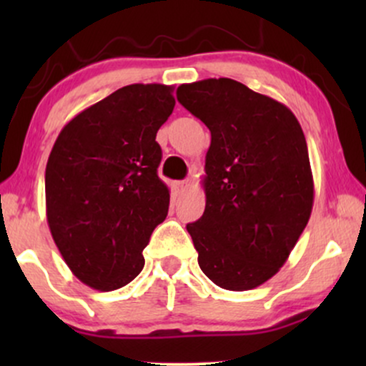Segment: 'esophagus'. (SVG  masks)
Listing matches in <instances>:
<instances>
[{"label": "esophagus", "mask_w": 366, "mask_h": 366, "mask_svg": "<svg viewBox=\"0 0 366 366\" xmlns=\"http://www.w3.org/2000/svg\"><path fill=\"white\" fill-rule=\"evenodd\" d=\"M174 187L177 192H186L191 187V180H177V182H174Z\"/></svg>", "instance_id": "obj_1"}]
</instances>
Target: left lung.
I'll return each instance as SVG.
<instances>
[{
    "label": "left lung",
    "mask_w": 366,
    "mask_h": 366,
    "mask_svg": "<svg viewBox=\"0 0 366 366\" xmlns=\"http://www.w3.org/2000/svg\"><path fill=\"white\" fill-rule=\"evenodd\" d=\"M177 99L212 132L207 207L187 224L203 274L227 291H249L287 262L313 208L303 129L270 96L232 79L182 84Z\"/></svg>",
    "instance_id": "left-lung-1"
}]
</instances>
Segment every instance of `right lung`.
Masks as SVG:
<instances>
[{
  "mask_svg": "<svg viewBox=\"0 0 366 366\" xmlns=\"http://www.w3.org/2000/svg\"><path fill=\"white\" fill-rule=\"evenodd\" d=\"M174 86L130 84L75 115L46 165V218L81 282L115 291L144 267L142 249L169 213L158 177V129L175 107Z\"/></svg>",
  "mask_w": 366,
  "mask_h": 366,
  "instance_id": "1",
  "label": "right lung"
}]
</instances>
